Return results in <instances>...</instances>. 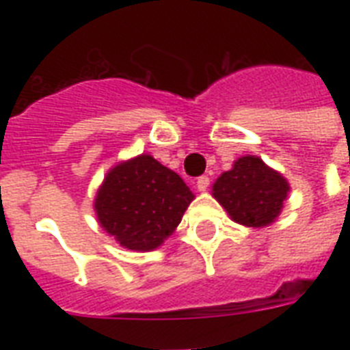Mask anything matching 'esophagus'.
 I'll return each mask as SVG.
<instances>
[{"label": "esophagus", "mask_w": 350, "mask_h": 350, "mask_svg": "<svg viewBox=\"0 0 350 350\" xmlns=\"http://www.w3.org/2000/svg\"><path fill=\"white\" fill-rule=\"evenodd\" d=\"M208 185H211V178H208V176H200L196 180L198 191H207Z\"/></svg>", "instance_id": "1"}]
</instances>
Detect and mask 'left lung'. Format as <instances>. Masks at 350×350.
<instances>
[{
  "label": "left lung",
  "mask_w": 350,
  "mask_h": 350,
  "mask_svg": "<svg viewBox=\"0 0 350 350\" xmlns=\"http://www.w3.org/2000/svg\"><path fill=\"white\" fill-rule=\"evenodd\" d=\"M288 183L260 158L243 156L219 176L213 187L214 198L234 221L247 227H265L278 218L287 198Z\"/></svg>",
  "instance_id": "obj_1"
}]
</instances>
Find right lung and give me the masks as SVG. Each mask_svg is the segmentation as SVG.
<instances>
[{
	"label": "right lung",
	"instance_id": "add662e5",
	"mask_svg": "<svg viewBox=\"0 0 350 350\" xmlns=\"http://www.w3.org/2000/svg\"><path fill=\"white\" fill-rule=\"evenodd\" d=\"M192 192L180 176L142 154L107 174L96 196L101 227L131 250H152L181 221Z\"/></svg>",
	"mask_w": 350,
	"mask_h": 350
}]
</instances>
